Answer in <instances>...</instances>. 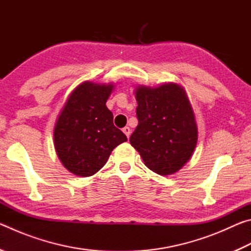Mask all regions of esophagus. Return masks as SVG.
Wrapping results in <instances>:
<instances>
[{
	"label": "esophagus",
	"mask_w": 251,
	"mask_h": 251,
	"mask_svg": "<svg viewBox=\"0 0 251 251\" xmlns=\"http://www.w3.org/2000/svg\"><path fill=\"white\" fill-rule=\"evenodd\" d=\"M123 133L126 135L127 138H129V136H130V128H129V127L128 126L124 127V128H123Z\"/></svg>",
	"instance_id": "34e87169"
}]
</instances>
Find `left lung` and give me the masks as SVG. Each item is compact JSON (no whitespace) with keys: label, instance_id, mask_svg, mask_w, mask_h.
<instances>
[{"label":"left lung","instance_id":"1","mask_svg":"<svg viewBox=\"0 0 251 251\" xmlns=\"http://www.w3.org/2000/svg\"><path fill=\"white\" fill-rule=\"evenodd\" d=\"M138 125L129 142L146 166L172 175L190 159L197 145L195 115L184 88L175 83L136 88Z\"/></svg>","mask_w":251,"mask_h":251}]
</instances>
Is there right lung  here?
<instances>
[{"label":"right lung","mask_w":251,"mask_h":251,"mask_svg":"<svg viewBox=\"0 0 251 251\" xmlns=\"http://www.w3.org/2000/svg\"><path fill=\"white\" fill-rule=\"evenodd\" d=\"M114 85L84 82L71 93L54 128V145L64 167L76 176L94 175L110 152L127 141L106 107Z\"/></svg>","instance_id":"add662e5"}]
</instances>
